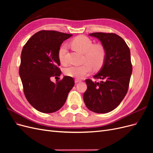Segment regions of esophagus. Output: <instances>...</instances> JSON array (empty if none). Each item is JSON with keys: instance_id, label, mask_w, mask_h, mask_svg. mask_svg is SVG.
Returning <instances> with one entry per match:
<instances>
[{"instance_id": "34e87169", "label": "esophagus", "mask_w": 153, "mask_h": 153, "mask_svg": "<svg viewBox=\"0 0 153 153\" xmlns=\"http://www.w3.org/2000/svg\"><path fill=\"white\" fill-rule=\"evenodd\" d=\"M81 80H78V79H75V83H78V82H80Z\"/></svg>"}]
</instances>
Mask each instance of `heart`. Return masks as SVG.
Listing matches in <instances>:
<instances>
[{
	"instance_id": "1",
	"label": "heart",
	"mask_w": 153,
	"mask_h": 153,
	"mask_svg": "<svg viewBox=\"0 0 153 153\" xmlns=\"http://www.w3.org/2000/svg\"><path fill=\"white\" fill-rule=\"evenodd\" d=\"M73 49L84 53L82 65H71L66 68L64 73L66 76L76 79H81L88 75L92 71V67L96 70L103 66L106 57V52L102 45H93L92 41L85 36H78L70 43ZM67 48L65 45L60 47L58 52L59 61L62 64L66 63V53Z\"/></svg>"
}]
</instances>
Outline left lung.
I'll return each instance as SVG.
<instances>
[{"mask_svg":"<svg viewBox=\"0 0 153 153\" xmlns=\"http://www.w3.org/2000/svg\"><path fill=\"white\" fill-rule=\"evenodd\" d=\"M106 52L105 62L94 76L100 82L85 80L84 101L92 112L105 114L117 107L126 96L132 73L130 50L124 40L114 33L95 32Z\"/></svg>","mask_w":153,"mask_h":153,"instance_id":"1","label":"left lung"}]
</instances>
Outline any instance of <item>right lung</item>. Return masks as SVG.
Segmentation results:
<instances>
[{
    "instance_id": "obj_1",
    "label": "right lung",
    "mask_w": 153,
    "mask_h": 153,
    "mask_svg": "<svg viewBox=\"0 0 153 153\" xmlns=\"http://www.w3.org/2000/svg\"><path fill=\"white\" fill-rule=\"evenodd\" d=\"M72 36L55 30H41L27 41L22 49L19 69L24 94L29 103L43 113H53L65 103L75 85L72 77L64 76L53 83L51 78L60 76L59 50L64 41Z\"/></svg>"
}]
</instances>
